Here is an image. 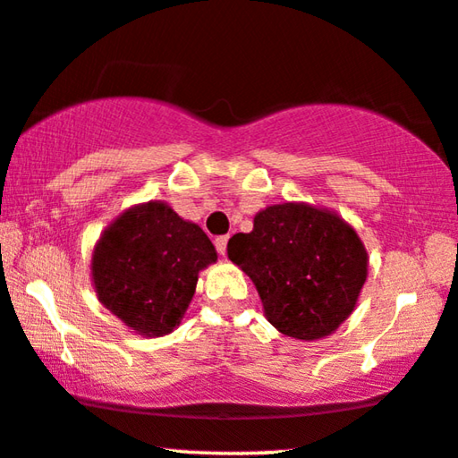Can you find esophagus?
<instances>
[{
  "label": "esophagus",
  "mask_w": 458,
  "mask_h": 458,
  "mask_svg": "<svg viewBox=\"0 0 458 458\" xmlns=\"http://www.w3.org/2000/svg\"><path fill=\"white\" fill-rule=\"evenodd\" d=\"M226 247H228V236H217L216 238V249L220 255H226Z\"/></svg>",
  "instance_id": "1"
}]
</instances>
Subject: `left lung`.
I'll use <instances>...</instances> for the list:
<instances>
[{"instance_id":"left-lung-1","label":"left lung","mask_w":458,"mask_h":458,"mask_svg":"<svg viewBox=\"0 0 458 458\" xmlns=\"http://www.w3.org/2000/svg\"><path fill=\"white\" fill-rule=\"evenodd\" d=\"M228 257L253 280L276 330L299 340L330 336L349 318L367 280V250L343 217L307 203L261 209Z\"/></svg>"}]
</instances>
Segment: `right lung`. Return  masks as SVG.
<instances>
[{
	"mask_svg": "<svg viewBox=\"0 0 458 458\" xmlns=\"http://www.w3.org/2000/svg\"><path fill=\"white\" fill-rule=\"evenodd\" d=\"M217 261L197 224L164 201L134 205L103 230L91 276L99 301L140 336H165L184 318L199 272Z\"/></svg>",
	"mask_w": 458,
	"mask_h": 458,
	"instance_id": "1",
	"label": "right lung"
}]
</instances>
